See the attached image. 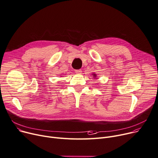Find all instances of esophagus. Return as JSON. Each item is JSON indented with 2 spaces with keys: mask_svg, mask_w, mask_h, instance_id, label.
<instances>
[{
  "mask_svg": "<svg viewBox=\"0 0 158 158\" xmlns=\"http://www.w3.org/2000/svg\"><path fill=\"white\" fill-rule=\"evenodd\" d=\"M75 71L76 73H78V74H81L82 73V71L81 69H75Z\"/></svg>",
  "mask_w": 158,
  "mask_h": 158,
  "instance_id": "esophagus-1",
  "label": "esophagus"
}]
</instances>
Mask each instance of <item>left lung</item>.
Here are the masks:
<instances>
[{"instance_id": "left-lung-1", "label": "left lung", "mask_w": 158, "mask_h": 158, "mask_svg": "<svg viewBox=\"0 0 158 158\" xmlns=\"http://www.w3.org/2000/svg\"><path fill=\"white\" fill-rule=\"evenodd\" d=\"M92 75L94 76V78H96V74H92Z\"/></svg>"}]
</instances>
